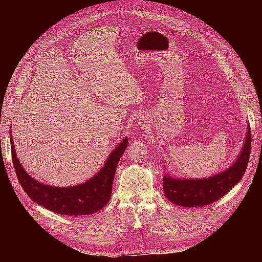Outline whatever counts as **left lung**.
<instances>
[{"label":"left lung","mask_w":262,"mask_h":262,"mask_svg":"<svg viewBox=\"0 0 262 262\" xmlns=\"http://www.w3.org/2000/svg\"><path fill=\"white\" fill-rule=\"evenodd\" d=\"M251 127L247 133L240 153L231 166L210 177L183 178L168 173L163 176V191L166 198L183 207H202L223 198L243 177L251 153Z\"/></svg>","instance_id":"1"}]
</instances>
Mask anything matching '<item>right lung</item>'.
I'll list each match as a JSON object with an SVG mask.
<instances>
[{
	"label": "right lung",
	"instance_id": "add662e5",
	"mask_svg": "<svg viewBox=\"0 0 262 262\" xmlns=\"http://www.w3.org/2000/svg\"><path fill=\"white\" fill-rule=\"evenodd\" d=\"M9 135L13 168L22 188L34 202L53 212L69 216L92 214L109 202L118 162L128 144L127 137L113 149L102 169L90 180L71 187H55L34 180L24 170L17 157L11 128Z\"/></svg>",
	"mask_w": 262,
	"mask_h": 262
}]
</instances>
